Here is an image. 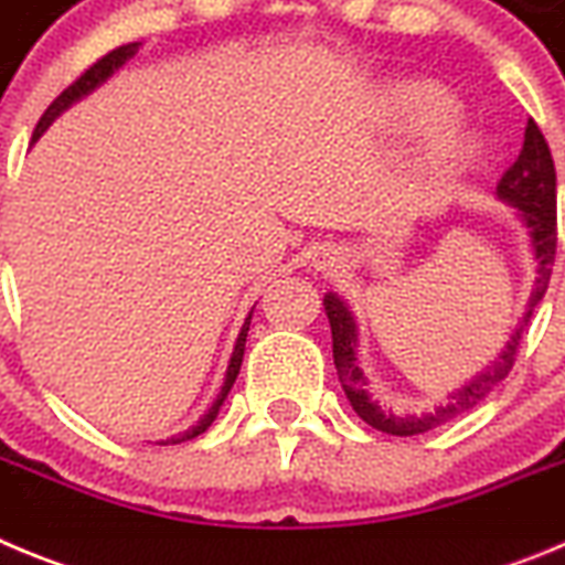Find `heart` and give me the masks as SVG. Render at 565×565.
I'll use <instances>...</instances> for the list:
<instances>
[{"label": "heart", "mask_w": 565, "mask_h": 565, "mask_svg": "<svg viewBox=\"0 0 565 565\" xmlns=\"http://www.w3.org/2000/svg\"><path fill=\"white\" fill-rule=\"evenodd\" d=\"M382 107L393 127L407 132L424 129L416 163L427 178H450L476 152L472 135L452 118L456 102L433 84H398L384 96Z\"/></svg>", "instance_id": "heart-1"}]
</instances>
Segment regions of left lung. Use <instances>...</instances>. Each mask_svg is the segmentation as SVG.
Returning a JSON list of instances; mask_svg holds the SVG:
<instances>
[{"label": "left lung", "mask_w": 565, "mask_h": 565, "mask_svg": "<svg viewBox=\"0 0 565 565\" xmlns=\"http://www.w3.org/2000/svg\"><path fill=\"white\" fill-rule=\"evenodd\" d=\"M498 198L503 203H509L512 209H518V221L526 226L529 232V246L537 259V277L535 288H532V297L526 302V311H523L521 322H518L515 333L509 337L507 348L501 351V356L495 362L483 367L478 376L469 379L467 384H461L456 393H450V402L438 404L433 413H422V416H396V413L384 411L382 404L373 402L371 393H367V376L362 373L356 362V348H359V328L356 319H353L351 308L339 294L328 291L322 306H326L328 322H331V337H333V364H337L339 382H342V391L351 402V407L356 411V416L362 422H367L373 430H382L387 436H418V433H427L438 424L450 422V418L461 416V413L472 411L476 404H481L489 396V391L495 387L498 382L507 379V373L512 371L515 364L518 344L521 337L526 333L529 319L532 311L543 299L548 288V277H552V266H555V248H557V174H555V161H552V152H548V143L543 138V132L537 129V124L529 118L526 135H523V149L518 154V161L503 172L501 183H498Z\"/></svg>", "instance_id": "left-lung-1"}]
</instances>
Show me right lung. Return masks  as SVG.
I'll use <instances>...</instances> for the list:
<instances>
[{
    "label": "right lung",
    "instance_id": "obj_1",
    "mask_svg": "<svg viewBox=\"0 0 565 565\" xmlns=\"http://www.w3.org/2000/svg\"><path fill=\"white\" fill-rule=\"evenodd\" d=\"M138 47H141V42H132V44H124V47H115L113 53H107V56H104V58H98V62L93 64V67H89L87 73H84V76L78 78V82L70 84V87L64 89L62 96H58L56 102H53L47 109H44L42 118H39L36 132H33V143H36L39 138H42V135L47 132L50 124L56 121V118L64 113V109H70V107H73V104H78V102H82V98H87L89 93H96V89L102 87V84L107 82V78L113 76V73H118V70H121L124 64H127L129 58H132L135 53H138ZM252 313H254V308H252V311H248L246 322H243V328H239V333H237V342H234V353H232V359H228L226 382H223V387H221V396L214 398L212 407H209V413L201 418V422L192 424L189 430L178 433V436L167 438V441H161V444L192 441V438H198V436H201V433H206L209 427H212V422H214V418H217V413H221V404L226 402L228 391H232L234 379H237L239 364H243V351H246V337H248V326H252Z\"/></svg>",
    "mask_w": 565,
    "mask_h": 565
}]
</instances>
